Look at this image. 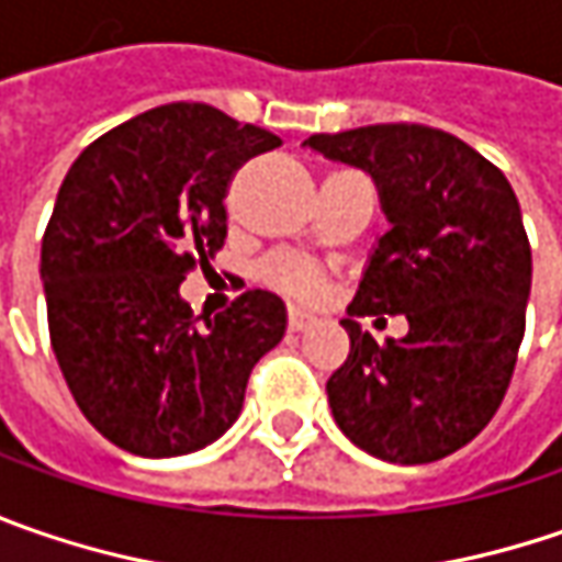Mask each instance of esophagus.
<instances>
[{"instance_id":"obj_1","label":"esophagus","mask_w":562,"mask_h":562,"mask_svg":"<svg viewBox=\"0 0 562 562\" xmlns=\"http://www.w3.org/2000/svg\"><path fill=\"white\" fill-rule=\"evenodd\" d=\"M307 324H311V314L302 307L289 305V329H305Z\"/></svg>"}]
</instances>
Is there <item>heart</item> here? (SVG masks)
I'll return each mask as SVG.
<instances>
[{
    "label": "heart",
    "mask_w": 562,
    "mask_h": 562,
    "mask_svg": "<svg viewBox=\"0 0 562 562\" xmlns=\"http://www.w3.org/2000/svg\"><path fill=\"white\" fill-rule=\"evenodd\" d=\"M263 280L292 295H317L324 285V273L314 260L302 255H273L263 263Z\"/></svg>",
    "instance_id": "1"
}]
</instances>
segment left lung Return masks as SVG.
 <instances>
[{"instance_id":"left-lung-1","label":"left lung","mask_w":562,"mask_h":562,"mask_svg":"<svg viewBox=\"0 0 562 562\" xmlns=\"http://www.w3.org/2000/svg\"><path fill=\"white\" fill-rule=\"evenodd\" d=\"M305 144L371 172L390 220L342 321L349 358L327 380L333 418L378 459L437 462L475 440L513 380L531 292L516 191L475 147L427 125ZM364 313H405L409 333L380 347L351 321Z\"/></svg>"}]
</instances>
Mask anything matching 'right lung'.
Masks as SVG:
<instances>
[{"instance_id": "obj_1", "label": "right lung", "mask_w": 562, "mask_h": 562, "mask_svg": "<svg viewBox=\"0 0 562 562\" xmlns=\"http://www.w3.org/2000/svg\"><path fill=\"white\" fill-rule=\"evenodd\" d=\"M280 144L207 103H166L71 162L40 251L49 342L78 408L119 450H204L282 339L273 292L248 289L204 321L179 295L226 241L233 176Z\"/></svg>"}]
</instances>
